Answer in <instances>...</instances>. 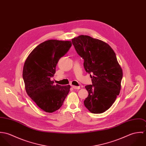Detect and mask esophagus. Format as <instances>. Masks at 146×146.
Masks as SVG:
<instances>
[{
	"instance_id": "1",
	"label": "esophagus",
	"mask_w": 146,
	"mask_h": 146,
	"mask_svg": "<svg viewBox=\"0 0 146 146\" xmlns=\"http://www.w3.org/2000/svg\"><path fill=\"white\" fill-rule=\"evenodd\" d=\"M72 87L74 89H80V86H77L72 85Z\"/></svg>"
}]
</instances>
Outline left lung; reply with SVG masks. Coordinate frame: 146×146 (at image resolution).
I'll return each instance as SVG.
<instances>
[{
	"label": "left lung",
	"instance_id": "1",
	"mask_svg": "<svg viewBox=\"0 0 146 146\" xmlns=\"http://www.w3.org/2000/svg\"><path fill=\"white\" fill-rule=\"evenodd\" d=\"M72 42L92 79V85L85 86L89 94L84 105L93 113H103L115 102L121 90L123 70L116 54L107 43L88 35L74 38Z\"/></svg>",
	"mask_w": 146,
	"mask_h": 146
}]
</instances>
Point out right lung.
I'll list each match as a JSON object with an SVG mask.
<instances>
[{
  "label": "right lung",
  "instance_id": "add662e5",
  "mask_svg": "<svg viewBox=\"0 0 146 146\" xmlns=\"http://www.w3.org/2000/svg\"><path fill=\"white\" fill-rule=\"evenodd\" d=\"M71 45V41L42 42L33 50L24 63L22 76L26 93L46 112L58 110L70 92V85H54L50 78L56 73L59 60Z\"/></svg>",
  "mask_w": 146,
  "mask_h": 146
}]
</instances>
